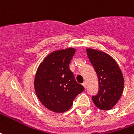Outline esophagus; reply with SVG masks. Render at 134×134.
<instances>
[{
  "label": "esophagus",
  "mask_w": 134,
  "mask_h": 134,
  "mask_svg": "<svg viewBox=\"0 0 134 134\" xmlns=\"http://www.w3.org/2000/svg\"><path fill=\"white\" fill-rule=\"evenodd\" d=\"M82 85L84 86V87H85V88H86V87H87V82H84L83 83H82Z\"/></svg>",
  "instance_id": "1"
}]
</instances>
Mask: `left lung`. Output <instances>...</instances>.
Segmentation results:
<instances>
[{
	"label": "left lung",
	"instance_id": "8db88e82",
	"mask_svg": "<svg viewBox=\"0 0 134 134\" xmlns=\"http://www.w3.org/2000/svg\"><path fill=\"white\" fill-rule=\"evenodd\" d=\"M90 62L97 72L99 91L92 100L99 109L109 110L119 102L124 90V77L118 64L105 52L87 49Z\"/></svg>",
	"mask_w": 134,
	"mask_h": 134
}]
</instances>
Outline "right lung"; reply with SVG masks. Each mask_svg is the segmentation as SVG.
<instances>
[{
    "label": "right lung",
    "mask_w": 134,
    "mask_h": 134,
    "mask_svg": "<svg viewBox=\"0 0 134 134\" xmlns=\"http://www.w3.org/2000/svg\"><path fill=\"white\" fill-rule=\"evenodd\" d=\"M75 49L57 50L40 64L35 78V90L45 107L56 113L69 110L77 95L85 88L78 84L69 65Z\"/></svg>",
    "instance_id": "obj_1"
}]
</instances>
